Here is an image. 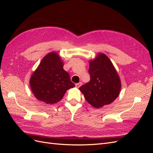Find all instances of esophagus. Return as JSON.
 <instances>
[{
  "mask_svg": "<svg viewBox=\"0 0 153 153\" xmlns=\"http://www.w3.org/2000/svg\"><path fill=\"white\" fill-rule=\"evenodd\" d=\"M82 82H79V83H77V84H76L75 86L76 88H79L82 85Z\"/></svg>",
  "mask_w": 153,
  "mask_h": 153,
  "instance_id": "1",
  "label": "esophagus"
}]
</instances>
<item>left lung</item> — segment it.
<instances>
[{"label":"left lung","instance_id":"left-lung-1","mask_svg":"<svg viewBox=\"0 0 153 153\" xmlns=\"http://www.w3.org/2000/svg\"><path fill=\"white\" fill-rule=\"evenodd\" d=\"M89 72L90 81L79 88L86 101L96 108L112 103L120 93L121 82L110 59L99 53L89 61Z\"/></svg>","mask_w":153,"mask_h":153}]
</instances>
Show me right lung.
Segmentation results:
<instances>
[{"label":"right lung","instance_id":"right-lung-1","mask_svg":"<svg viewBox=\"0 0 153 153\" xmlns=\"http://www.w3.org/2000/svg\"><path fill=\"white\" fill-rule=\"evenodd\" d=\"M63 66L64 62L56 52L48 53L41 60L29 81L36 99L47 104L56 103L62 100L67 90L75 86Z\"/></svg>","mask_w":153,"mask_h":153}]
</instances>
